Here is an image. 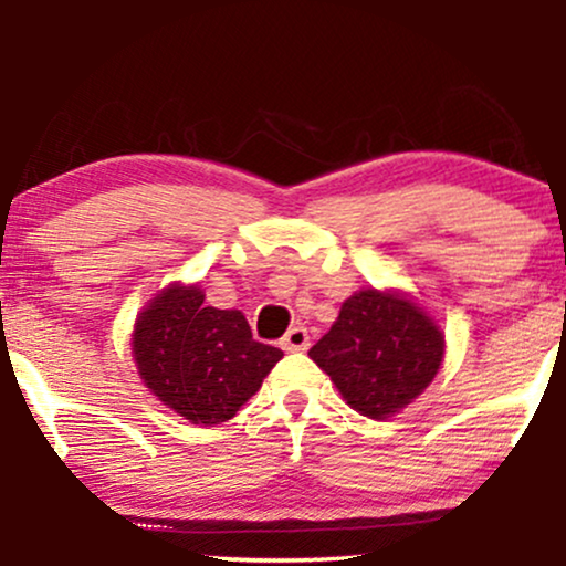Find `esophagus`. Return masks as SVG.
<instances>
[{"mask_svg": "<svg viewBox=\"0 0 566 566\" xmlns=\"http://www.w3.org/2000/svg\"><path fill=\"white\" fill-rule=\"evenodd\" d=\"M282 348L284 350H305V348H308V329H305V327L287 329V335L282 337Z\"/></svg>", "mask_w": 566, "mask_h": 566, "instance_id": "esophagus-1", "label": "esophagus"}]
</instances>
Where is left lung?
Masks as SVG:
<instances>
[{
	"label": "left lung",
	"instance_id": "1",
	"mask_svg": "<svg viewBox=\"0 0 566 566\" xmlns=\"http://www.w3.org/2000/svg\"><path fill=\"white\" fill-rule=\"evenodd\" d=\"M439 322L405 290H359L308 350L350 409L386 420L431 386L444 361Z\"/></svg>",
	"mask_w": 566,
	"mask_h": 566
}]
</instances>
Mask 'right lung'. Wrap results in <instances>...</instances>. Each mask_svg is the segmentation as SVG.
<instances>
[{"mask_svg":"<svg viewBox=\"0 0 566 566\" xmlns=\"http://www.w3.org/2000/svg\"><path fill=\"white\" fill-rule=\"evenodd\" d=\"M129 348L143 386L193 426L231 420L284 356L252 340L242 311L205 305L199 282L167 284L143 305Z\"/></svg>","mask_w":566,"mask_h":566,"instance_id":"right-lung-1","label":"right lung"}]
</instances>
